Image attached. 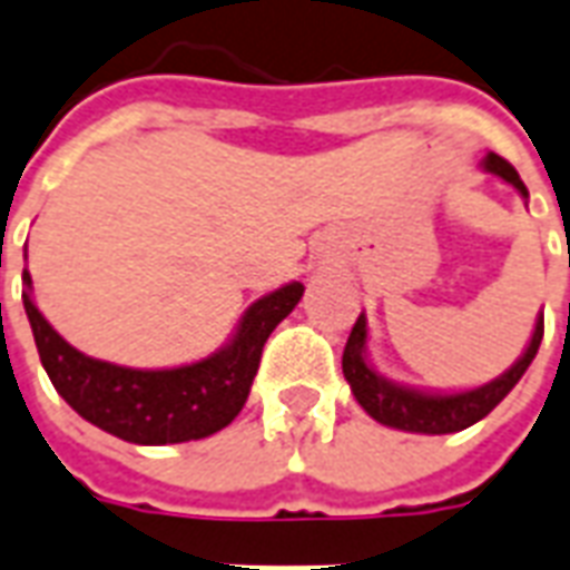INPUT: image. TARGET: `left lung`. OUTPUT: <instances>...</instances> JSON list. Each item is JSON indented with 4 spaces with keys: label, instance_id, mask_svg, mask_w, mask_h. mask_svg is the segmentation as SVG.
Listing matches in <instances>:
<instances>
[{
    "label": "left lung",
    "instance_id": "left-lung-1",
    "mask_svg": "<svg viewBox=\"0 0 570 570\" xmlns=\"http://www.w3.org/2000/svg\"><path fill=\"white\" fill-rule=\"evenodd\" d=\"M485 170L501 176L503 183H510L522 198H528L525 183L519 179L513 164L503 161L501 155L489 151ZM366 335H370L366 333V317L360 314L354 330L347 335L345 354H342V372H345L360 406L387 428L409 430V433H458V430L485 419L491 409L513 391L515 382L525 375L531 360L538 354L540 338H543V314L534 323V335L528 342L525 354L515 360L510 370L498 375L494 382L473 387V391H461V394H424V391H415V387H406V384H396L379 375L366 360Z\"/></svg>",
    "mask_w": 570,
    "mask_h": 570
}]
</instances>
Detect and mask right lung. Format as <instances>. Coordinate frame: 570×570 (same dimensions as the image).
Returning a JSON list of instances; mask_svg holds the SVG:
<instances>
[{
  "instance_id": "obj_1",
  "label": "right lung",
  "mask_w": 570,
  "mask_h": 570,
  "mask_svg": "<svg viewBox=\"0 0 570 570\" xmlns=\"http://www.w3.org/2000/svg\"><path fill=\"white\" fill-rule=\"evenodd\" d=\"M30 284V274L23 272V308L57 394L94 428L137 445L204 440L228 428L247 403L268 335L305 293L302 284H286L253 302L240 317L235 338L207 360L176 370H128L85 357L57 335L36 308Z\"/></svg>"
}]
</instances>
